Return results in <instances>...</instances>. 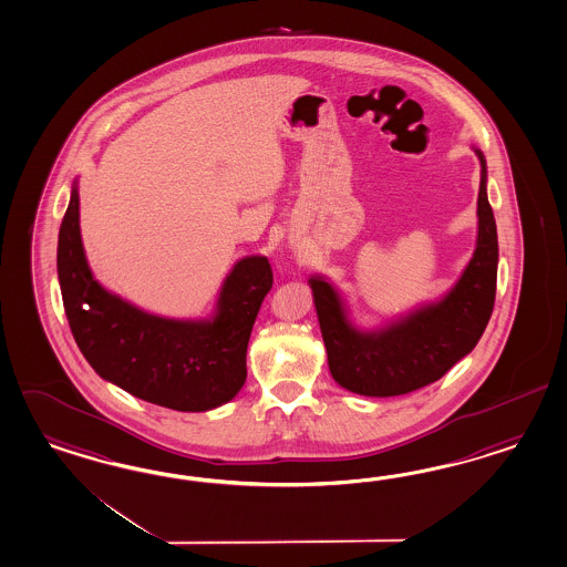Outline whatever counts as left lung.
Segmentation results:
<instances>
[{
    "mask_svg": "<svg viewBox=\"0 0 567 567\" xmlns=\"http://www.w3.org/2000/svg\"><path fill=\"white\" fill-rule=\"evenodd\" d=\"M481 162L477 245L463 276L437 302L421 305L380 329L363 331L331 281L308 279L334 382L363 396H396L444 377L477 346L495 302L497 230L487 199V164Z\"/></svg>",
    "mask_w": 567,
    "mask_h": 567,
    "instance_id": "obj_1",
    "label": "left lung"
}]
</instances>
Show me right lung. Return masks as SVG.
Listing matches in <instances>:
<instances>
[{
  "instance_id": "right-lung-1",
  "label": "right lung",
  "mask_w": 567,
  "mask_h": 567,
  "mask_svg": "<svg viewBox=\"0 0 567 567\" xmlns=\"http://www.w3.org/2000/svg\"><path fill=\"white\" fill-rule=\"evenodd\" d=\"M58 276L73 339L99 377L137 399L175 411L233 401L247 380L248 339L274 286L267 257L236 261L204 320L150 315L104 290L87 267L73 183L59 228Z\"/></svg>"
}]
</instances>
